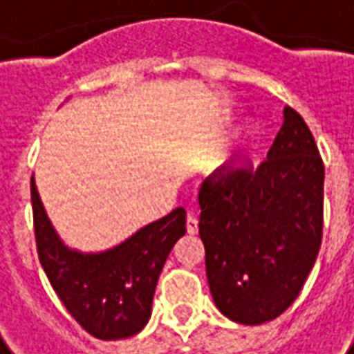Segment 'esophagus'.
Segmentation results:
<instances>
[{
    "instance_id": "1",
    "label": "esophagus",
    "mask_w": 354,
    "mask_h": 354,
    "mask_svg": "<svg viewBox=\"0 0 354 354\" xmlns=\"http://www.w3.org/2000/svg\"><path fill=\"white\" fill-rule=\"evenodd\" d=\"M186 230H188V234H196L198 232V218L194 214H188V218H186Z\"/></svg>"
}]
</instances>
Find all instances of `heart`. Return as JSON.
Here are the masks:
<instances>
[{
  "label": "heart",
  "instance_id": "obj_1",
  "mask_svg": "<svg viewBox=\"0 0 354 354\" xmlns=\"http://www.w3.org/2000/svg\"><path fill=\"white\" fill-rule=\"evenodd\" d=\"M254 138H257V124L250 118L240 120L220 146L218 154L212 164V176L226 178L234 170H239V166L242 164L246 152L250 150Z\"/></svg>",
  "mask_w": 354,
  "mask_h": 354
}]
</instances>
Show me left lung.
<instances>
[{
	"instance_id": "8db88e82",
	"label": "left lung",
	"mask_w": 354,
	"mask_h": 354,
	"mask_svg": "<svg viewBox=\"0 0 354 354\" xmlns=\"http://www.w3.org/2000/svg\"><path fill=\"white\" fill-rule=\"evenodd\" d=\"M322 184L315 138L288 106L266 162L202 184L206 277L226 319L254 326L297 301L321 248Z\"/></svg>"
}]
</instances>
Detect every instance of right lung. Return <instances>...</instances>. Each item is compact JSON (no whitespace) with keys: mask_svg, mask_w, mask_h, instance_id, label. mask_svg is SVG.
<instances>
[{"mask_svg":"<svg viewBox=\"0 0 354 354\" xmlns=\"http://www.w3.org/2000/svg\"><path fill=\"white\" fill-rule=\"evenodd\" d=\"M32 202L39 262L68 313L102 341L138 335L152 317L160 272L186 234V210H172L112 248L84 252L57 234L33 178Z\"/></svg>","mask_w":354,"mask_h":354,"instance_id":"1","label":"right lung"}]
</instances>
